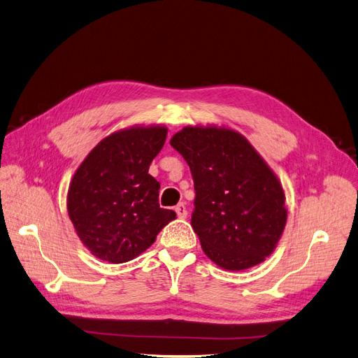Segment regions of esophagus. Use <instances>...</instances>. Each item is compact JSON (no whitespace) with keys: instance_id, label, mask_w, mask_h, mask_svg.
Instances as JSON below:
<instances>
[{"instance_id":"obj_1","label":"esophagus","mask_w":358,"mask_h":358,"mask_svg":"<svg viewBox=\"0 0 358 358\" xmlns=\"http://www.w3.org/2000/svg\"><path fill=\"white\" fill-rule=\"evenodd\" d=\"M174 210L177 213V217L181 218V220H184V218L187 217V209H186V205H184L182 202L178 203V205L174 208Z\"/></svg>"}]
</instances>
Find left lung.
<instances>
[{
    "label": "left lung",
    "mask_w": 358,
    "mask_h": 358,
    "mask_svg": "<svg viewBox=\"0 0 358 358\" xmlns=\"http://www.w3.org/2000/svg\"><path fill=\"white\" fill-rule=\"evenodd\" d=\"M169 143L192 171V227L206 257L224 270L241 271L271 255L286 226V197L252 144L215 125L186 127Z\"/></svg>",
    "instance_id": "obj_1"
}]
</instances>
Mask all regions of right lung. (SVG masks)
Wrapping results in <instances>:
<instances>
[{"mask_svg": "<svg viewBox=\"0 0 358 358\" xmlns=\"http://www.w3.org/2000/svg\"><path fill=\"white\" fill-rule=\"evenodd\" d=\"M166 127H131L103 138L69 184L68 213L90 252L112 264L134 259L156 241L171 209L159 206L161 184L149 166L166 140Z\"/></svg>", "mask_w": 358, "mask_h": 358, "instance_id": "add662e5", "label": "right lung"}]
</instances>
